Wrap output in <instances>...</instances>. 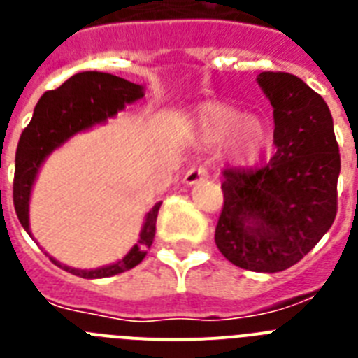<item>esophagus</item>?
<instances>
[{
	"instance_id": "obj_1",
	"label": "esophagus",
	"mask_w": 358,
	"mask_h": 358,
	"mask_svg": "<svg viewBox=\"0 0 358 358\" xmlns=\"http://www.w3.org/2000/svg\"><path fill=\"white\" fill-rule=\"evenodd\" d=\"M206 177H208V170L204 169V166H192V169L186 172L185 182L186 185H195V182L206 179Z\"/></svg>"
}]
</instances>
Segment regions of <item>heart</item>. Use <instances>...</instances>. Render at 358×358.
Masks as SVG:
<instances>
[{"instance_id": "b5f03b06", "label": "heart", "mask_w": 358, "mask_h": 358, "mask_svg": "<svg viewBox=\"0 0 358 358\" xmlns=\"http://www.w3.org/2000/svg\"><path fill=\"white\" fill-rule=\"evenodd\" d=\"M195 132L204 145L226 141L227 156L235 163L249 164L260 157L267 143V129L258 118L224 103H208L199 110Z\"/></svg>"}]
</instances>
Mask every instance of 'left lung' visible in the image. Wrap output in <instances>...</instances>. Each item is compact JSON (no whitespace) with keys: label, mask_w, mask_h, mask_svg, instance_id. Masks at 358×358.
Masks as SVG:
<instances>
[{"label":"left lung","mask_w":358,"mask_h":358,"mask_svg":"<svg viewBox=\"0 0 358 358\" xmlns=\"http://www.w3.org/2000/svg\"><path fill=\"white\" fill-rule=\"evenodd\" d=\"M258 84L274 109L276 152L256 169L224 170L215 243L236 267L280 273L334 224L341 156L321 94L285 71L260 73Z\"/></svg>","instance_id":"left-lung-1"}]
</instances>
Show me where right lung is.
I'll list each match as a JSON object with an SVG mask.
<instances>
[{
	"mask_svg": "<svg viewBox=\"0 0 358 358\" xmlns=\"http://www.w3.org/2000/svg\"><path fill=\"white\" fill-rule=\"evenodd\" d=\"M143 96V85L129 82L122 77L102 71H82L59 85L57 90L46 91L34 109L31 122L24 127L19 138L17 152H15L14 172V208L21 226L28 229V202H30L31 185L36 181L37 170L44 157L61 143H64L73 134L91 127L94 123L106 122L115 116L118 110L138 98ZM159 201L152 208L145 218L140 240L129 255L118 264L107 267L78 271L66 267L57 260L50 258L57 267L64 268L75 276L96 280L109 278L115 274L125 273L129 268L141 264L152 245L156 235L157 211L161 208Z\"/></svg>",
	"mask_w": 358,
	"mask_h": 358,
	"instance_id": "add662e5",
	"label": "right lung"
}]
</instances>
